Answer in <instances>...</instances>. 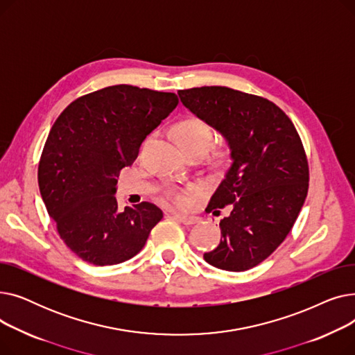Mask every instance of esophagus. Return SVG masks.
I'll return each mask as SVG.
<instances>
[{
    "mask_svg": "<svg viewBox=\"0 0 355 355\" xmlns=\"http://www.w3.org/2000/svg\"><path fill=\"white\" fill-rule=\"evenodd\" d=\"M173 216L180 220L182 225L185 226H191V225H196V223L200 221V217L197 216H185V214H180V213H173Z\"/></svg>",
    "mask_w": 355,
    "mask_h": 355,
    "instance_id": "esophagus-1",
    "label": "esophagus"
}]
</instances>
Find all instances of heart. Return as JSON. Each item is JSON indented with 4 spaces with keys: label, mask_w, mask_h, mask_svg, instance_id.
Masks as SVG:
<instances>
[{
    "label": "heart",
    "mask_w": 355,
    "mask_h": 355,
    "mask_svg": "<svg viewBox=\"0 0 355 355\" xmlns=\"http://www.w3.org/2000/svg\"><path fill=\"white\" fill-rule=\"evenodd\" d=\"M175 138L185 154L194 151L206 154L213 144L214 132L206 121L190 116L175 126ZM226 158L227 151L225 149L217 154L218 162H223ZM166 198L177 207H189L193 198V189H171L166 191Z\"/></svg>",
    "instance_id": "obj_1"
}]
</instances>
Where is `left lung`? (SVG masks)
I'll use <instances>...</instances> for the list:
<instances>
[{
  "mask_svg": "<svg viewBox=\"0 0 355 355\" xmlns=\"http://www.w3.org/2000/svg\"><path fill=\"white\" fill-rule=\"evenodd\" d=\"M178 95L232 149L233 164L207 207L232 211L220 221V245L204 260L223 270H249L286 239L305 202L309 166L301 137L285 112L262 96L225 86Z\"/></svg>",
  "mask_w": 355,
  "mask_h": 355,
  "instance_id": "1",
  "label": "left lung"
}]
</instances>
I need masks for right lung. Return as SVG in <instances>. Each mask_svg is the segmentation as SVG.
<instances>
[{"instance_id":"add662e5","label":"right lung","mask_w":355,"mask_h":355,"mask_svg":"<svg viewBox=\"0 0 355 355\" xmlns=\"http://www.w3.org/2000/svg\"><path fill=\"white\" fill-rule=\"evenodd\" d=\"M177 105L175 93L116 85L73 101L53 123L39 189L60 239L85 262L107 266L134 257L162 218L148 201L121 211L115 185Z\"/></svg>"}]
</instances>
